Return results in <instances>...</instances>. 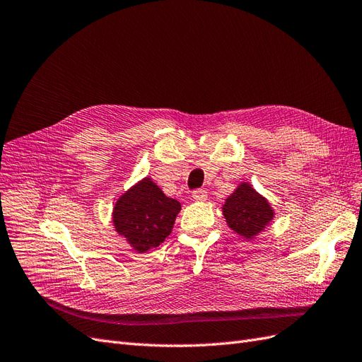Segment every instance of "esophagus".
I'll return each mask as SVG.
<instances>
[{
	"mask_svg": "<svg viewBox=\"0 0 362 362\" xmlns=\"http://www.w3.org/2000/svg\"><path fill=\"white\" fill-rule=\"evenodd\" d=\"M194 201H206V192L204 189H196L192 193Z\"/></svg>",
	"mask_w": 362,
	"mask_h": 362,
	"instance_id": "34e87169",
	"label": "esophagus"
}]
</instances>
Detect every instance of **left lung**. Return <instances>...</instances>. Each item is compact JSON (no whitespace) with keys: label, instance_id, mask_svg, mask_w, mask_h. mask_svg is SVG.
<instances>
[{"label":"left lung","instance_id":"1","mask_svg":"<svg viewBox=\"0 0 362 362\" xmlns=\"http://www.w3.org/2000/svg\"><path fill=\"white\" fill-rule=\"evenodd\" d=\"M228 226L238 235L252 238L261 233L273 218V210L249 184H240L223 205Z\"/></svg>","mask_w":362,"mask_h":362}]
</instances>
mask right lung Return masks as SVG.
<instances>
[{
	"instance_id": "right-lung-1",
	"label": "right lung",
	"mask_w": 362,
	"mask_h": 362,
	"mask_svg": "<svg viewBox=\"0 0 362 362\" xmlns=\"http://www.w3.org/2000/svg\"><path fill=\"white\" fill-rule=\"evenodd\" d=\"M181 210L151 178L141 180L119 198L113 210L116 231L139 252L160 246L170 233Z\"/></svg>"
}]
</instances>
